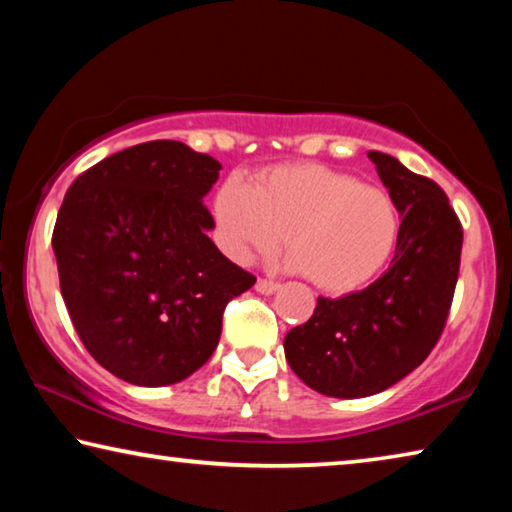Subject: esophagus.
I'll return each mask as SVG.
<instances>
[{"label": "esophagus", "mask_w": 512, "mask_h": 512, "mask_svg": "<svg viewBox=\"0 0 512 512\" xmlns=\"http://www.w3.org/2000/svg\"><path fill=\"white\" fill-rule=\"evenodd\" d=\"M255 289L259 293H264V296H271V293H275L277 289H280V284L273 282V280H266V277H259L257 284H255Z\"/></svg>", "instance_id": "esophagus-1"}]
</instances>
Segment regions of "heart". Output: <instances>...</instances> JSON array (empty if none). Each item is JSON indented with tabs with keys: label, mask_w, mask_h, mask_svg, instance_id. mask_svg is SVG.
I'll use <instances>...</instances> for the list:
<instances>
[{
	"label": "heart",
	"mask_w": 512,
	"mask_h": 512,
	"mask_svg": "<svg viewBox=\"0 0 512 512\" xmlns=\"http://www.w3.org/2000/svg\"><path fill=\"white\" fill-rule=\"evenodd\" d=\"M214 232L235 262L271 255L287 235L289 266L320 291H359L384 271L400 237V210L386 189L323 164H280L248 185L216 189Z\"/></svg>",
	"instance_id": "heart-1"
}]
</instances>
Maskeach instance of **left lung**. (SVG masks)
I'll list each match as a JSON object with an SVG mask.
<instances>
[{
    "mask_svg": "<svg viewBox=\"0 0 512 512\" xmlns=\"http://www.w3.org/2000/svg\"><path fill=\"white\" fill-rule=\"evenodd\" d=\"M368 158L402 216L391 268L363 291L318 298L314 316L284 336L291 370L341 400L386 391L429 357L461 266L463 228L443 189L393 155Z\"/></svg>",
    "mask_w": 512,
    "mask_h": 512,
    "instance_id": "8db88e82",
    "label": "left lung"
}]
</instances>
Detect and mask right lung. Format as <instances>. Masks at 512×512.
<instances>
[{
  "label": "right lung",
  "instance_id": "add662e5",
  "mask_svg": "<svg viewBox=\"0 0 512 512\" xmlns=\"http://www.w3.org/2000/svg\"><path fill=\"white\" fill-rule=\"evenodd\" d=\"M221 164L155 140L83 171L54 225L60 293L97 363L135 386L187 379L219 345L228 302L255 284L207 230Z\"/></svg>",
  "mask_w": 512,
  "mask_h": 512
}]
</instances>
